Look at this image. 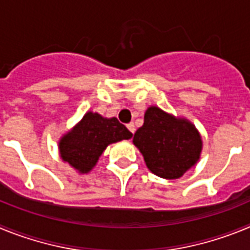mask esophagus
Returning a JSON list of instances; mask_svg holds the SVG:
<instances>
[{
  "mask_svg": "<svg viewBox=\"0 0 250 250\" xmlns=\"http://www.w3.org/2000/svg\"><path fill=\"white\" fill-rule=\"evenodd\" d=\"M126 126H127V129H129L130 131L132 132V134H134V132H135V125H134V123H130V124H127Z\"/></svg>",
  "mask_w": 250,
  "mask_h": 250,
  "instance_id": "34e87169",
  "label": "esophagus"
}]
</instances>
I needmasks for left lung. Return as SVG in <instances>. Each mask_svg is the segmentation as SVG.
Wrapping results in <instances>:
<instances>
[{"mask_svg":"<svg viewBox=\"0 0 250 250\" xmlns=\"http://www.w3.org/2000/svg\"><path fill=\"white\" fill-rule=\"evenodd\" d=\"M132 143L150 171L164 179L184 175L198 163L203 147L202 136L190 121L156 106L145 111L144 125L136 130Z\"/></svg>","mask_w":250,"mask_h":250,"instance_id":"1","label":"left lung"}]
</instances>
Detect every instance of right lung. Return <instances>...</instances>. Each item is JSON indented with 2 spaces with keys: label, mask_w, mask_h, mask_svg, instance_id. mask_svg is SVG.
Segmentation results:
<instances>
[{
  "label": "right lung",
  "mask_w": 250,
  "mask_h": 250,
  "mask_svg": "<svg viewBox=\"0 0 250 250\" xmlns=\"http://www.w3.org/2000/svg\"><path fill=\"white\" fill-rule=\"evenodd\" d=\"M131 136V132L116 118H103L98 112L89 111L61 138L60 155L79 173L86 174L96 165L107 145Z\"/></svg>",
  "instance_id": "1"
}]
</instances>
